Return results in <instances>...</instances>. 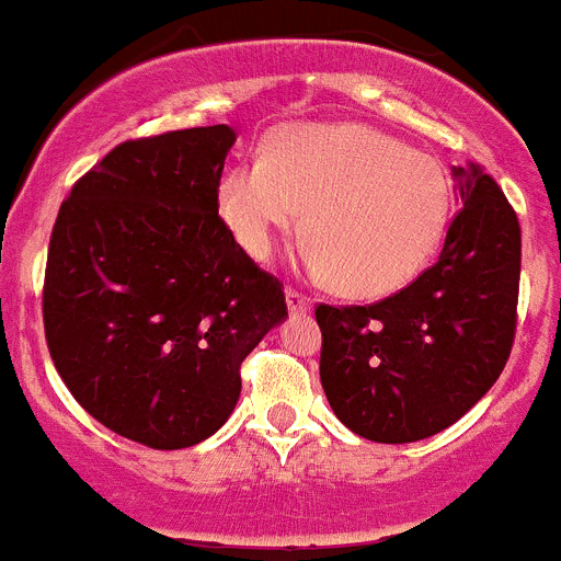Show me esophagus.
Wrapping results in <instances>:
<instances>
[{
	"instance_id": "1",
	"label": "esophagus",
	"mask_w": 561,
	"mask_h": 561,
	"mask_svg": "<svg viewBox=\"0 0 561 561\" xmlns=\"http://www.w3.org/2000/svg\"><path fill=\"white\" fill-rule=\"evenodd\" d=\"M286 305L291 313H310V308H313L310 297H305L302 291H297V288H291V286L286 288Z\"/></svg>"
}]
</instances>
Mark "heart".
<instances>
[{"instance_id":"obj_1","label":"heart","mask_w":561,"mask_h":561,"mask_svg":"<svg viewBox=\"0 0 561 561\" xmlns=\"http://www.w3.org/2000/svg\"><path fill=\"white\" fill-rule=\"evenodd\" d=\"M453 185L445 165L365 125H286L262 160L218 187L226 226L253 259L305 213V264L348 297L379 299L417 278L445 240Z\"/></svg>"}]
</instances>
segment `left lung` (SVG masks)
Masks as SVG:
<instances>
[{
	"label": "left lung",
	"instance_id": "1",
	"mask_svg": "<svg viewBox=\"0 0 561 561\" xmlns=\"http://www.w3.org/2000/svg\"><path fill=\"white\" fill-rule=\"evenodd\" d=\"M461 213L439 262L374 305H319L321 387L357 436L407 445L450 428L504 370L515 337L520 226L480 165H456Z\"/></svg>",
	"mask_w": 561,
	"mask_h": 561
}]
</instances>
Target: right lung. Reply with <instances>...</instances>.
Wrapping results in <instances>:
<instances>
[{"mask_svg": "<svg viewBox=\"0 0 561 561\" xmlns=\"http://www.w3.org/2000/svg\"><path fill=\"white\" fill-rule=\"evenodd\" d=\"M237 133L187 127L111 149L59 207L43 283L48 352L98 423L154 450L213 436L240 365L288 316L218 215Z\"/></svg>", "mask_w": 561, "mask_h": 561, "instance_id": "1", "label": "right lung"}]
</instances>
